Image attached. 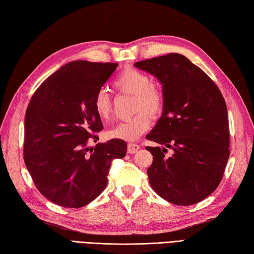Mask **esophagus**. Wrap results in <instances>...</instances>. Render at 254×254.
I'll list each match as a JSON object with an SVG mask.
<instances>
[{"label":"esophagus","instance_id":"1","mask_svg":"<svg viewBox=\"0 0 254 254\" xmlns=\"http://www.w3.org/2000/svg\"><path fill=\"white\" fill-rule=\"evenodd\" d=\"M138 149H139V145H137V144H133V142H128L127 144V152L128 153L133 154L135 152H137Z\"/></svg>","mask_w":254,"mask_h":254}]
</instances>
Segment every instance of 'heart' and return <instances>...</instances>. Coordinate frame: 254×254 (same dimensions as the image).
I'll list each match as a JSON object with an SVG mask.
<instances>
[{"label": "heart", "mask_w": 254, "mask_h": 254, "mask_svg": "<svg viewBox=\"0 0 254 254\" xmlns=\"http://www.w3.org/2000/svg\"><path fill=\"white\" fill-rule=\"evenodd\" d=\"M114 87L122 93L134 95L133 112H138L131 118L119 122L107 132L109 138L132 141L138 139L150 127V117H157L164 107V93L161 86L150 81L145 71L134 67L125 68L114 80ZM93 109L103 121L112 116V100L105 90L97 91L93 100ZM146 110L147 114L143 112Z\"/></svg>", "instance_id": "obj_1"}]
</instances>
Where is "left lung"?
<instances>
[{
	"label": "left lung",
	"instance_id": "8db88e82",
	"mask_svg": "<svg viewBox=\"0 0 254 254\" xmlns=\"http://www.w3.org/2000/svg\"><path fill=\"white\" fill-rule=\"evenodd\" d=\"M161 82L162 116L146 138L164 147H146L153 155L149 184L172 204L189 206L217 189L230 157L226 104L217 84L188 58L168 54L136 62ZM172 155L166 154L167 148Z\"/></svg>",
	"mask_w": 254,
	"mask_h": 254
}]
</instances>
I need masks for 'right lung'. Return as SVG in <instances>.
I'll return each instance as SVG.
<instances>
[{"mask_svg": "<svg viewBox=\"0 0 254 254\" xmlns=\"http://www.w3.org/2000/svg\"><path fill=\"white\" fill-rule=\"evenodd\" d=\"M117 63L73 61L35 91L24 119L23 159L37 190L66 208L88 205L105 190L114 159L127 154V142L110 139L89 147L103 123L94 96Z\"/></svg>", "mask_w": 254, "mask_h": 254, "instance_id": "right-lung-1", "label": "right lung"}]
</instances>
